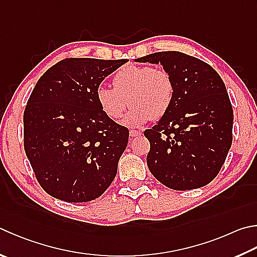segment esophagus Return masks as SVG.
<instances>
[{
    "label": "esophagus",
    "instance_id": "34e87169",
    "mask_svg": "<svg viewBox=\"0 0 257 257\" xmlns=\"http://www.w3.org/2000/svg\"><path fill=\"white\" fill-rule=\"evenodd\" d=\"M129 136H130V139H134V138L141 137L142 136V133L138 132V130H130Z\"/></svg>",
    "mask_w": 257,
    "mask_h": 257
}]
</instances>
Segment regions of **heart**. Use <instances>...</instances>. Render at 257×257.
I'll use <instances>...</instances> for the list:
<instances>
[{
    "instance_id": "1",
    "label": "heart",
    "mask_w": 257,
    "mask_h": 257,
    "mask_svg": "<svg viewBox=\"0 0 257 257\" xmlns=\"http://www.w3.org/2000/svg\"><path fill=\"white\" fill-rule=\"evenodd\" d=\"M113 87L96 88L97 105L109 119L116 121L128 105L132 110L122 120L129 127H141L151 119L160 120L171 109L175 85L171 74L149 65H124L112 78Z\"/></svg>"
}]
</instances>
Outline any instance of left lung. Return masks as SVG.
Masks as SVG:
<instances>
[{"label": "left lung", "instance_id": "obj_1", "mask_svg": "<svg viewBox=\"0 0 257 257\" xmlns=\"http://www.w3.org/2000/svg\"><path fill=\"white\" fill-rule=\"evenodd\" d=\"M136 62L161 63L175 85L169 112L144 133L151 144L149 171L173 190L207 185L218 175L232 142L234 113L221 77L203 60L180 51H160Z\"/></svg>", "mask_w": 257, "mask_h": 257}]
</instances>
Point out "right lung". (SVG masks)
Returning <instances> with one entry per match:
<instances>
[{
	"instance_id": "add662e5",
	"label": "right lung",
	"mask_w": 257,
	"mask_h": 257,
	"mask_svg": "<svg viewBox=\"0 0 257 257\" xmlns=\"http://www.w3.org/2000/svg\"><path fill=\"white\" fill-rule=\"evenodd\" d=\"M124 59L65 58L39 78L23 112V146L51 197L87 202L114 180L129 130L97 105L96 88Z\"/></svg>"
}]
</instances>
